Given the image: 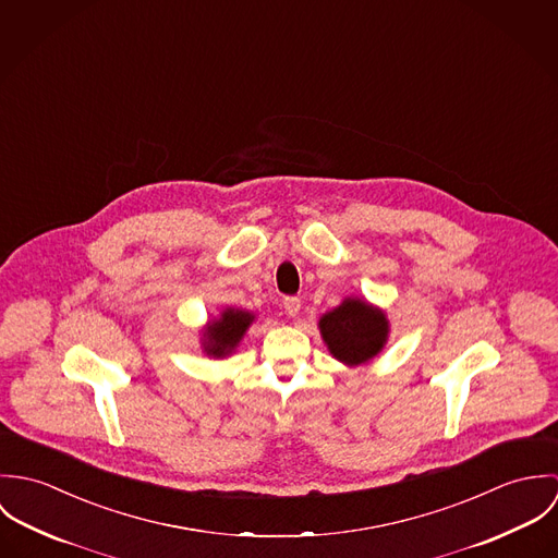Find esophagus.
<instances>
[{"instance_id":"esophagus-1","label":"esophagus","mask_w":558,"mask_h":558,"mask_svg":"<svg viewBox=\"0 0 558 558\" xmlns=\"http://www.w3.org/2000/svg\"><path fill=\"white\" fill-rule=\"evenodd\" d=\"M283 310L290 318H296L301 314V301L296 296H290V299L283 301Z\"/></svg>"}]
</instances>
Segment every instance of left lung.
Masks as SVG:
<instances>
[{
	"instance_id": "left-lung-1",
	"label": "left lung",
	"mask_w": 558,
	"mask_h": 558,
	"mask_svg": "<svg viewBox=\"0 0 558 558\" xmlns=\"http://www.w3.org/2000/svg\"><path fill=\"white\" fill-rule=\"evenodd\" d=\"M319 335L330 356L348 367L374 361L387 345L391 322L387 312L361 296H345L318 319Z\"/></svg>"
}]
</instances>
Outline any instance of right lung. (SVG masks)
<instances>
[{"label": "right lung", "instance_id": "1", "mask_svg": "<svg viewBox=\"0 0 558 558\" xmlns=\"http://www.w3.org/2000/svg\"><path fill=\"white\" fill-rule=\"evenodd\" d=\"M255 322V314L239 307H226L217 318L208 319L202 328V352L213 359H226L239 348L248 326Z\"/></svg>", "mask_w": 558, "mask_h": 558}]
</instances>
